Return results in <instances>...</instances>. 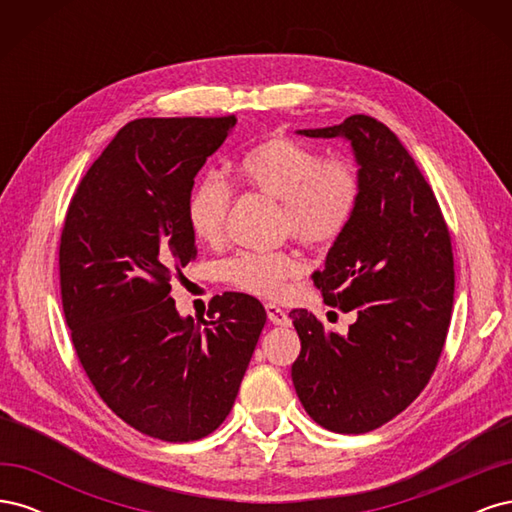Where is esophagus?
<instances>
[{"label": "esophagus", "mask_w": 512, "mask_h": 512, "mask_svg": "<svg viewBox=\"0 0 512 512\" xmlns=\"http://www.w3.org/2000/svg\"><path fill=\"white\" fill-rule=\"evenodd\" d=\"M267 316H269V320H271L273 324H280V327H286V324H290L288 314L284 312V309H282L280 305H275V303H269V305H267Z\"/></svg>", "instance_id": "obj_1"}]
</instances>
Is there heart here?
Masks as SVG:
<instances>
[{"label": "heart", "instance_id": "obj_1", "mask_svg": "<svg viewBox=\"0 0 512 512\" xmlns=\"http://www.w3.org/2000/svg\"><path fill=\"white\" fill-rule=\"evenodd\" d=\"M235 177L282 203V228L307 247H329L344 235L363 198L361 170L348 158L324 160L314 147L271 136L243 151ZM230 190L218 175L194 183L185 203V220L200 243L224 237ZM303 271L288 252H239L222 265L224 280L258 297L277 299Z\"/></svg>", "mask_w": 512, "mask_h": 512}]
</instances>
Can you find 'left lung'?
I'll use <instances>...</instances> for the list:
<instances>
[{
	"mask_svg": "<svg viewBox=\"0 0 512 512\" xmlns=\"http://www.w3.org/2000/svg\"><path fill=\"white\" fill-rule=\"evenodd\" d=\"M299 134L350 141L363 198L312 275L324 303L354 322L339 335L292 309L301 339L292 382L318 425L365 433L404 412L438 365L455 292L451 232L414 158L378 119L352 115Z\"/></svg>",
	"mask_w": 512,
	"mask_h": 512,
	"instance_id": "8db88e82",
	"label": "left lung"
}]
</instances>
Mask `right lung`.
<instances>
[{
  "instance_id": "1",
  "label": "right lung",
  "mask_w": 512,
  "mask_h": 512,
  "mask_svg": "<svg viewBox=\"0 0 512 512\" xmlns=\"http://www.w3.org/2000/svg\"><path fill=\"white\" fill-rule=\"evenodd\" d=\"M237 117H145L89 166L59 241L61 305L87 378L121 421L164 442L228 416L267 312L250 294L181 318L170 284L196 258L185 203Z\"/></svg>"
}]
</instances>
